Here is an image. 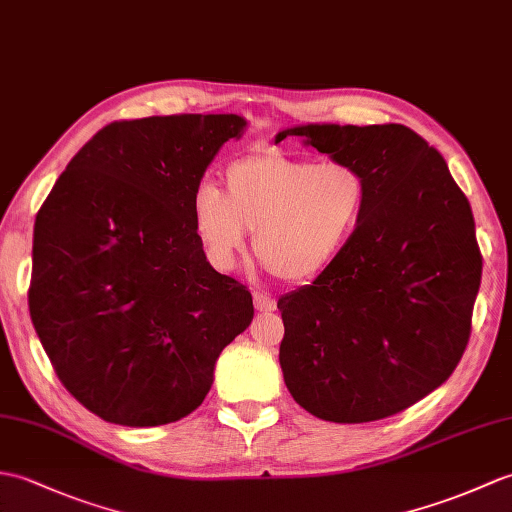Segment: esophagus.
I'll list each match as a JSON object with an SVG mask.
<instances>
[{"label":"esophagus","instance_id":"obj_1","mask_svg":"<svg viewBox=\"0 0 512 512\" xmlns=\"http://www.w3.org/2000/svg\"><path fill=\"white\" fill-rule=\"evenodd\" d=\"M253 303H255V310L261 314H268V312H275V299H270L268 294L264 292H253Z\"/></svg>","mask_w":512,"mask_h":512}]
</instances>
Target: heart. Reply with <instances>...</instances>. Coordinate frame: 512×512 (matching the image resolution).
Here are the masks:
<instances>
[{
    "mask_svg": "<svg viewBox=\"0 0 512 512\" xmlns=\"http://www.w3.org/2000/svg\"><path fill=\"white\" fill-rule=\"evenodd\" d=\"M224 192L202 183L192 196L198 242L213 266L233 268L253 229V251L272 277L303 283L349 244L366 202V178L351 163L259 150L231 161Z\"/></svg>",
    "mask_w": 512,
    "mask_h": 512,
    "instance_id": "b5f03b06",
    "label": "heart"
}]
</instances>
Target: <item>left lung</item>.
I'll use <instances>...</instances> for the list:
<instances>
[{
  "instance_id": "1",
  "label": "left lung",
  "mask_w": 512,
  "mask_h": 512,
  "mask_svg": "<svg viewBox=\"0 0 512 512\" xmlns=\"http://www.w3.org/2000/svg\"><path fill=\"white\" fill-rule=\"evenodd\" d=\"M366 178L349 244L277 307L290 395L314 417L371 423L430 395L471 336L482 255L467 196L434 146L403 124L288 128Z\"/></svg>"
}]
</instances>
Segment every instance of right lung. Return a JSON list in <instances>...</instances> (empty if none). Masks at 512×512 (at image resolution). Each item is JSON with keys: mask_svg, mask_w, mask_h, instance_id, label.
<instances>
[{"mask_svg": "<svg viewBox=\"0 0 512 512\" xmlns=\"http://www.w3.org/2000/svg\"><path fill=\"white\" fill-rule=\"evenodd\" d=\"M240 115L113 122L69 161L34 222L28 307L69 395L100 419L192 414L253 320L246 285L202 251L192 196Z\"/></svg>", "mask_w": 512, "mask_h": 512, "instance_id": "obj_1", "label": "right lung"}]
</instances>
